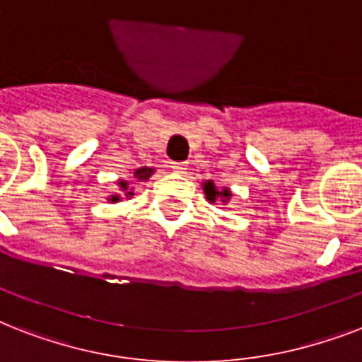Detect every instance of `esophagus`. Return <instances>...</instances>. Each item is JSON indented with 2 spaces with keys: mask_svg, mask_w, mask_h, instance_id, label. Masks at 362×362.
Segmentation results:
<instances>
[{
  "mask_svg": "<svg viewBox=\"0 0 362 362\" xmlns=\"http://www.w3.org/2000/svg\"><path fill=\"white\" fill-rule=\"evenodd\" d=\"M170 169L175 170V173H184V170L187 169V165L184 163V161H173V163H170Z\"/></svg>",
  "mask_w": 362,
  "mask_h": 362,
  "instance_id": "esophagus-1",
  "label": "esophagus"
}]
</instances>
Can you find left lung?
I'll list each match as a JSON object with an SVG mask.
<instances>
[{"instance_id": "1", "label": "left lung", "mask_w": 362, "mask_h": 362, "mask_svg": "<svg viewBox=\"0 0 362 362\" xmlns=\"http://www.w3.org/2000/svg\"><path fill=\"white\" fill-rule=\"evenodd\" d=\"M204 193H206V199H209V201H216V197H218V195H221L223 199L231 197L229 189H223V192H216V187H214V184H212V182H206V184H204Z\"/></svg>"}]
</instances>
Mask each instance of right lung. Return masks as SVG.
<instances>
[{"label":"right lung","mask_w":362,"mask_h":362,"mask_svg":"<svg viewBox=\"0 0 362 362\" xmlns=\"http://www.w3.org/2000/svg\"><path fill=\"white\" fill-rule=\"evenodd\" d=\"M152 173H153V169H146V167H142V169L135 170V176L139 178V180H146L148 176L152 175ZM120 187H122V189H127V182H120ZM127 195H131V192L127 193ZM118 199H120L118 195H112V197H110V201H115V203H116Z\"/></svg>","instance_id":"1"}]
</instances>
